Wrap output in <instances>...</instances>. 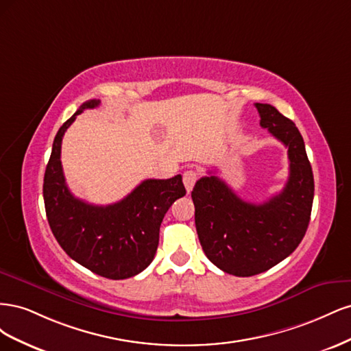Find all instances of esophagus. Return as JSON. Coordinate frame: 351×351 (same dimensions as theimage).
<instances>
[{"instance_id":"esophagus-1","label":"esophagus","mask_w":351,"mask_h":351,"mask_svg":"<svg viewBox=\"0 0 351 351\" xmlns=\"http://www.w3.org/2000/svg\"><path fill=\"white\" fill-rule=\"evenodd\" d=\"M197 180V171L196 169H187V171H184L183 174V183H184V187L187 192H192V189L196 183Z\"/></svg>"}]
</instances>
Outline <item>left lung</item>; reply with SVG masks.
Returning a JSON list of instances; mask_svg holds the SVG:
<instances>
[{
	"label": "left lung",
	"instance_id": "left-lung-1",
	"mask_svg": "<svg viewBox=\"0 0 351 351\" xmlns=\"http://www.w3.org/2000/svg\"><path fill=\"white\" fill-rule=\"evenodd\" d=\"M261 125L289 149L290 176L282 192L261 205L240 199L217 176L197 180L192 199L196 231L206 258L227 274L252 277L284 261L303 240L315 183L303 137L269 104H254Z\"/></svg>",
	"mask_w": 351,
	"mask_h": 351
}]
</instances>
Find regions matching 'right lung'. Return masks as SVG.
<instances>
[{
  "label": "right lung",
  "mask_w": 351,
  "mask_h": 351,
  "mask_svg": "<svg viewBox=\"0 0 351 351\" xmlns=\"http://www.w3.org/2000/svg\"><path fill=\"white\" fill-rule=\"evenodd\" d=\"M98 105L97 99L84 102L60 127L45 169L44 202L52 234L73 261L101 277L124 280L149 267L164 215L186 195V189L178 174L168 180H145L130 195L107 206L74 197L62 173V136L76 115Z\"/></svg>",
  "instance_id": "1"
}]
</instances>
